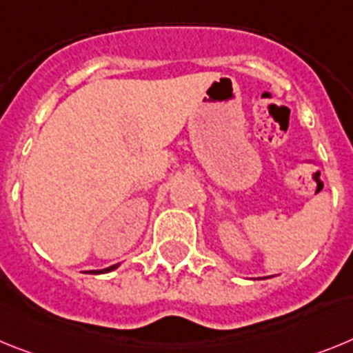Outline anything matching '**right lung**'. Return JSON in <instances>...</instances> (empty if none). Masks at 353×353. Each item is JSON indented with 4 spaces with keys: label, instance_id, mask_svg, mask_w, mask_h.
Masks as SVG:
<instances>
[{
    "label": "right lung",
    "instance_id": "add662e5",
    "mask_svg": "<svg viewBox=\"0 0 353 353\" xmlns=\"http://www.w3.org/2000/svg\"><path fill=\"white\" fill-rule=\"evenodd\" d=\"M115 268H117V265H113V266H110V268H104V270H94L92 274H106V272H112V270H115Z\"/></svg>",
    "mask_w": 353,
    "mask_h": 353
}]
</instances>
